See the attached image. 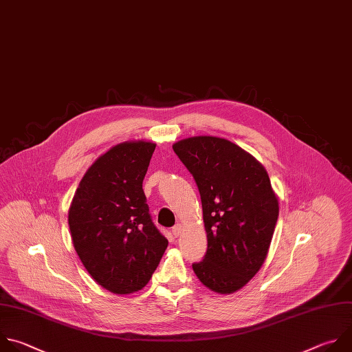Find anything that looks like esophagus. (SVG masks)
<instances>
[{
    "label": "esophagus",
    "mask_w": 352,
    "mask_h": 352,
    "mask_svg": "<svg viewBox=\"0 0 352 352\" xmlns=\"http://www.w3.org/2000/svg\"><path fill=\"white\" fill-rule=\"evenodd\" d=\"M182 230H183V226H182L180 223H177V225H175V226L172 228V234H173L175 237H179L180 233H182Z\"/></svg>",
    "instance_id": "1"
}]
</instances>
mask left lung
I'll use <instances>...</instances> for the list:
<instances>
[{
  "label": "left lung",
  "instance_id": "obj_1",
  "mask_svg": "<svg viewBox=\"0 0 352 352\" xmlns=\"http://www.w3.org/2000/svg\"><path fill=\"white\" fill-rule=\"evenodd\" d=\"M173 151L192 175L202 204L208 248L192 270L219 294L244 287L266 259L278 201L265 168L226 138L197 135Z\"/></svg>",
  "mask_w": 352,
  "mask_h": 352
}]
</instances>
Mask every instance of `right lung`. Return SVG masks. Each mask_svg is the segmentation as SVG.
I'll use <instances>...</instances> for the list:
<instances>
[{
	"label": "right lung",
	"instance_id": "obj_1",
	"mask_svg": "<svg viewBox=\"0 0 352 352\" xmlns=\"http://www.w3.org/2000/svg\"><path fill=\"white\" fill-rule=\"evenodd\" d=\"M155 147L143 140L112 147L87 169L69 208V229L82 263L113 294L142 290L168 247L143 191Z\"/></svg>",
	"mask_w": 352,
	"mask_h": 352
}]
</instances>
